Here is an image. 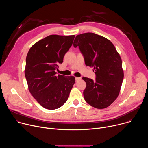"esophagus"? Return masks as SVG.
Returning <instances> with one entry per match:
<instances>
[{"instance_id":"1","label":"esophagus","mask_w":148,"mask_h":148,"mask_svg":"<svg viewBox=\"0 0 148 148\" xmlns=\"http://www.w3.org/2000/svg\"><path fill=\"white\" fill-rule=\"evenodd\" d=\"M81 79V77H75V81H78L80 80Z\"/></svg>"}]
</instances>
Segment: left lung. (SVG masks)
Returning a JSON list of instances; mask_svg holds the SVG:
<instances>
[{"label": "left lung", "mask_w": 148, "mask_h": 148, "mask_svg": "<svg viewBox=\"0 0 148 148\" xmlns=\"http://www.w3.org/2000/svg\"><path fill=\"white\" fill-rule=\"evenodd\" d=\"M74 47L78 46L87 66L94 67L95 81L83 77L86 88L83 94L92 107L103 109L117 98L123 79L122 60L114 45L105 37L93 33L77 35Z\"/></svg>", "instance_id": "1"}]
</instances>
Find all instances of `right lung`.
Returning a JSON list of instances; mask_svg holds the SVG:
<instances>
[{
	"label": "right lung",
	"instance_id": "right-lung-1",
	"mask_svg": "<svg viewBox=\"0 0 148 148\" xmlns=\"http://www.w3.org/2000/svg\"><path fill=\"white\" fill-rule=\"evenodd\" d=\"M75 35H50L33 45L26 60L25 70L28 88L42 107L56 110L67 101L75 77L56 75L58 64L73 45Z\"/></svg>",
	"mask_w": 148,
	"mask_h": 148
}]
</instances>
